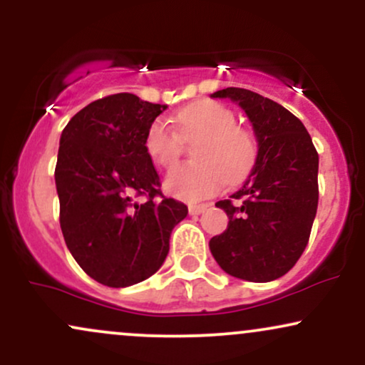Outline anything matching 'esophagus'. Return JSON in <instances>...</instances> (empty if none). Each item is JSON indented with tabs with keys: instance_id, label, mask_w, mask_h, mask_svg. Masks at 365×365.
Masks as SVG:
<instances>
[{
	"instance_id": "obj_1",
	"label": "esophagus",
	"mask_w": 365,
	"mask_h": 365,
	"mask_svg": "<svg viewBox=\"0 0 365 365\" xmlns=\"http://www.w3.org/2000/svg\"><path fill=\"white\" fill-rule=\"evenodd\" d=\"M206 209H207V206H204V204H199V206L194 204V206H188V212H190L192 216H199V215H202Z\"/></svg>"
}]
</instances>
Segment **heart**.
<instances>
[{
	"label": "heart",
	"instance_id": "b5f03b06",
	"mask_svg": "<svg viewBox=\"0 0 365 365\" xmlns=\"http://www.w3.org/2000/svg\"><path fill=\"white\" fill-rule=\"evenodd\" d=\"M178 132L165 118H156L145 133V150L161 168L170 170L182 154V139H199L197 161L178 166L165 178V188L183 200L215 195L223 183H238L252 170L257 140L249 128L237 125L235 113L216 101H197L177 113Z\"/></svg>",
	"mask_w": 365,
	"mask_h": 365
}]
</instances>
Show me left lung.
Returning a JSON list of instances; mask_svg holds the SVG:
<instances>
[{"label": "left lung", "mask_w": 365, "mask_h": 365, "mask_svg": "<svg viewBox=\"0 0 365 365\" xmlns=\"http://www.w3.org/2000/svg\"><path fill=\"white\" fill-rule=\"evenodd\" d=\"M212 98H230L244 108L259 149L244 187L216 202L230 221L209 240V249L228 274L273 282L307 247L319 200V156L302 121L282 104L240 87H226Z\"/></svg>", "instance_id": "8db88e82"}]
</instances>
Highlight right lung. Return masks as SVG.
<instances>
[{"mask_svg": "<svg viewBox=\"0 0 365 365\" xmlns=\"http://www.w3.org/2000/svg\"><path fill=\"white\" fill-rule=\"evenodd\" d=\"M166 108L120 92L91 103L61 132L54 180L63 238L78 266L106 287H130L156 273L171 230L188 212L163 195L144 145Z\"/></svg>", "mask_w": 365, "mask_h": 365, "instance_id": "obj_1", "label": "right lung"}]
</instances>
